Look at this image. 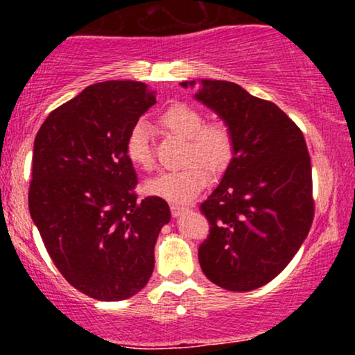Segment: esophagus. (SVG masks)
<instances>
[{"label":"esophagus","instance_id":"obj_1","mask_svg":"<svg viewBox=\"0 0 355 355\" xmlns=\"http://www.w3.org/2000/svg\"><path fill=\"white\" fill-rule=\"evenodd\" d=\"M189 211V209H185V207H178V205H172V215L175 218L177 217H182L183 214H187Z\"/></svg>","mask_w":355,"mask_h":355}]
</instances>
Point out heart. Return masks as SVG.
Here are the masks:
<instances>
[{
	"label": "heart",
	"mask_w": 355,
	"mask_h": 355,
	"mask_svg": "<svg viewBox=\"0 0 355 355\" xmlns=\"http://www.w3.org/2000/svg\"><path fill=\"white\" fill-rule=\"evenodd\" d=\"M166 132L187 140L185 166L178 172H164L145 182L144 190L150 197L185 205L193 200L209 183V172H220L230 164L234 157L235 140L230 126L223 121L205 123V115L200 110L183 103L168 107L158 118ZM125 153L133 165L144 170L153 166V153L150 146V126L140 120L132 126L125 140ZM193 161L202 164H193Z\"/></svg>",
	"instance_id": "obj_1"
}]
</instances>
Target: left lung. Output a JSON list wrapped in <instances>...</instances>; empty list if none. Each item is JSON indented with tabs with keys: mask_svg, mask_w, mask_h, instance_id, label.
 <instances>
[{
	"mask_svg": "<svg viewBox=\"0 0 355 355\" xmlns=\"http://www.w3.org/2000/svg\"><path fill=\"white\" fill-rule=\"evenodd\" d=\"M234 133L235 148L218 187L202 203L210 235L198 262L210 282L248 292L294 259L313 218L312 168L302 132L272 101L232 81H182Z\"/></svg>",
	"mask_w": 355,
	"mask_h": 355,
	"instance_id": "left-lung-1",
	"label": "left lung"
}]
</instances>
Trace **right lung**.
I'll return each instance as SVG.
<instances>
[{
  "mask_svg": "<svg viewBox=\"0 0 355 355\" xmlns=\"http://www.w3.org/2000/svg\"><path fill=\"white\" fill-rule=\"evenodd\" d=\"M155 101L145 83L92 85L48 115L35 138L28 205L61 275L92 299L116 302L145 287L168 203L137 200L125 140Z\"/></svg>",
  "mask_w": 355,
  "mask_h": 355,
  "instance_id": "1",
  "label": "right lung"
}]
</instances>
